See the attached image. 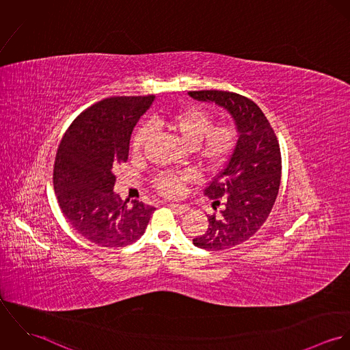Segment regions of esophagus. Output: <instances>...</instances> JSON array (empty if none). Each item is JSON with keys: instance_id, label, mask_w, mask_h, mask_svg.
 <instances>
[{"instance_id": "34e87169", "label": "esophagus", "mask_w": 350, "mask_h": 350, "mask_svg": "<svg viewBox=\"0 0 350 350\" xmlns=\"http://www.w3.org/2000/svg\"><path fill=\"white\" fill-rule=\"evenodd\" d=\"M175 213H178V214H185L187 210H189V206H186V204H178V203H170L168 204Z\"/></svg>"}]
</instances>
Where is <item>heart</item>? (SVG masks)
Returning a JSON list of instances; mask_svg holds the SVG:
<instances>
[{
	"label": "heart",
	"instance_id": "b5f03b06",
	"mask_svg": "<svg viewBox=\"0 0 350 350\" xmlns=\"http://www.w3.org/2000/svg\"><path fill=\"white\" fill-rule=\"evenodd\" d=\"M153 125L174 133L187 147H191L197 164L208 172L217 171L228 160L236 144V128L232 124L213 125V114L197 106L157 116ZM150 137V126L139 128L132 143L133 152L140 153L144 150ZM193 179L194 174L190 171L161 172L154 178L153 186L165 197H176L182 193L183 185Z\"/></svg>",
	"mask_w": 350,
	"mask_h": 350
}]
</instances>
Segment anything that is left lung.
<instances>
[{"label":"left lung","instance_id":"1","mask_svg":"<svg viewBox=\"0 0 350 350\" xmlns=\"http://www.w3.org/2000/svg\"><path fill=\"white\" fill-rule=\"evenodd\" d=\"M189 96L228 110L239 132L226 165L203 190L215 213L207 215V230L193 240L202 250H229L250 240L273 207L282 176L279 142L261 109L250 98L221 90L189 92Z\"/></svg>","mask_w":350,"mask_h":350}]
</instances>
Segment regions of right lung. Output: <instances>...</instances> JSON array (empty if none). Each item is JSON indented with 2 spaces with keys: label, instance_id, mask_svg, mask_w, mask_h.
I'll return each instance as SVG.
<instances>
[{
  "label": "right lung",
  "instance_id": "right-lung-1",
  "mask_svg": "<svg viewBox=\"0 0 350 350\" xmlns=\"http://www.w3.org/2000/svg\"><path fill=\"white\" fill-rule=\"evenodd\" d=\"M154 96L110 97L82 111L55 157L53 190L70 225L89 241L122 248L146 232L154 207L113 193V168L125 163L133 128Z\"/></svg>",
  "mask_w": 350,
  "mask_h": 350
}]
</instances>
